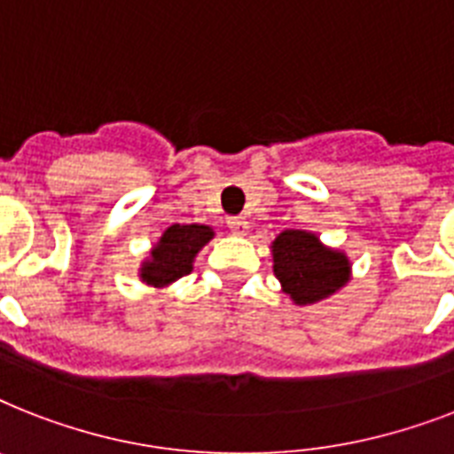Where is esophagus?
<instances>
[{
  "label": "esophagus",
  "mask_w": 454,
  "mask_h": 454,
  "mask_svg": "<svg viewBox=\"0 0 454 454\" xmlns=\"http://www.w3.org/2000/svg\"><path fill=\"white\" fill-rule=\"evenodd\" d=\"M228 228H231L235 235H245L247 228H249V221H247L245 216H231V219H228Z\"/></svg>",
  "instance_id": "obj_1"
}]
</instances>
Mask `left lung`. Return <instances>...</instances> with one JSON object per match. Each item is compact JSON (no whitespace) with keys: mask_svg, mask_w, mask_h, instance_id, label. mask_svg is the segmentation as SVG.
Masks as SVG:
<instances>
[{"mask_svg":"<svg viewBox=\"0 0 454 454\" xmlns=\"http://www.w3.org/2000/svg\"><path fill=\"white\" fill-rule=\"evenodd\" d=\"M270 249L275 278L296 305L319 303L348 285L352 272L349 259L322 245L315 233L285 231L275 238Z\"/></svg>","mask_w":454,"mask_h":454,"instance_id":"8db88e82","label":"left lung"}]
</instances>
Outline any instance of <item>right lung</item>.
<instances>
[{
  "label": "right lung",
  "instance_id": "right-lung-1",
  "mask_svg": "<svg viewBox=\"0 0 454 454\" xmlns=\"http://www.w3.org/2000/svg\"><path fill=\"white\" fill-rule=\"evenodd\" d=\"M212 238H215V231L209 226H200V223L169 226L163 238L158 239V245L151 249L149 259L139 268V278L156 289L172 285L193 270L195 254L200 252Z\"/></svg>",
  "mask_w": 454,
  "mask_h": 454
}]
</instances>
